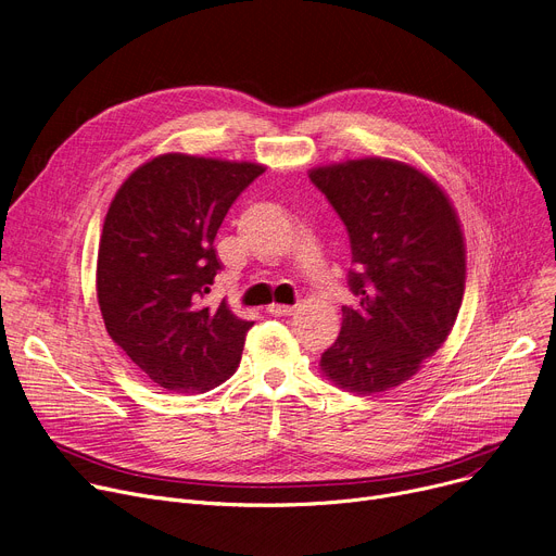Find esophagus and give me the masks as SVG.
Here are the masks:
<instances>
[{"instance_id": "obj_1", "label": "esophagus", "mask_w": 556, "mask_h": 556, "mask_svg": "<svg viewBox=\"0 0 556 556\" xmlns=\"http://www.w3.org/2000/svg\"><path fill=\"white\" fill-rule=\"evenodd\" d=\"M267 312H269L271 316H289V314H294V307H292V305H280V303H271V305L267 307Z\"/></svg>"}]
</instances>
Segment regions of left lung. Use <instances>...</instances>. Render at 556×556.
I'll return each mask as SVG.
<instances>
[{
    "label": "left lung",
    "instance_id": "1",
    "mask_svg": "<svg viewBox=\"0 0 556 556\" xmlns=\"http://www.w3.org/2000/svg\"><path fill=\"white\" fill-rule=\"evenodd\" d=\"M351 237L341 332L321 371L355 393L409 380L451 334L462 307L466 249L453 203L426 174L384 157L309 172Z\"/></svg>",
    "mask_w": 556,
    "mask_h": 556
}]
</instances>
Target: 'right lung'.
Listing matches in <instances>:
<instances>
[{
	"label": "right lung",
	"mask_w": 556,
	"mask_h": 556,
	"mask_svg": "<svg viewBox=\"0 0 556 556\" xmlns=\"http://www.w3.org/2000/svg\"><path fill=\"white\" fill-rule=\"evenodd\" d=\"M264 172L185 153L157 155L117 190L97 257L105 330L140 371L172 393H205L235 374L253 321L205 303L222 271L217 230Z\"/></svg>",
	"instance_id": "obj_1"
}]
</instances>
